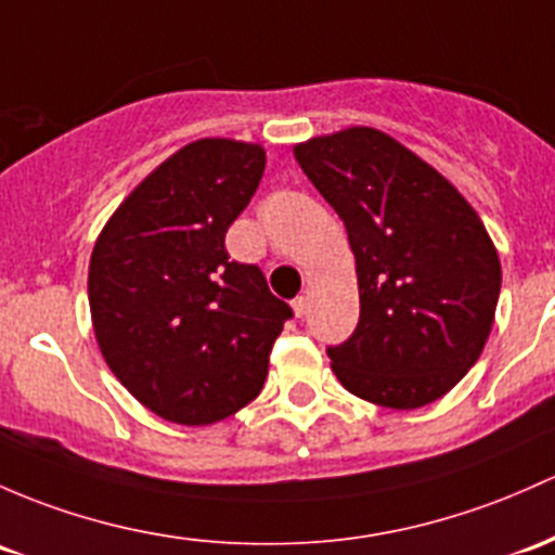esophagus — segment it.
<instances>
[{"label": "esophagus", "instance_id": "1", "mask_svg": "<svg viewBox=\"0 0 555 555\" xmlns=\"http://www.w3.org/2000/svg\"><path fill=\"white\" fill-rule=\"evenodd\" d=\"M293 311H295V317L297 319H302V317H306V311H308V300H306V297H295V300H293Z\"/></svg>", "mask_w": 555, "mask_h": 555}]
</instances>
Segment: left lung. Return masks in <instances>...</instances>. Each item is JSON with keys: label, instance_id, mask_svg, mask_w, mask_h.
<instances>
[{"label": "left lung", "instance_id": "obj_1", "mask_svg": "<svg viewBox=\"0 0 555 555\" xmlns=\"http://www.w3.org/2000/svg\"><path fill=\"white\" fill-rule=\"evenodd\" d=\"M295 159L346 223L359 324L326 348L343 388L388 410L441 399L483 351L500 258L476 209L441 172L372 127L295 145Z\"/></svg>", "mask_w": 555, "mask_h": 555}]
</instances>
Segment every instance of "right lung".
<instances>
[{"label": "right lung", "instance_id": "obj_1", "mask_svg": "<svg viewBox=\"0 0 555 555\" xmlns=\"http://www.w3.org/2000/svg\"><path fill=\"white\" fill-rule=\"evenodd\" d=\"M266 170L258 143L202 138L162 162L116 207L90 258V313L103 359L154 415L212 425L260 393L293 308L225 231Z\"/></svg>", "mask_w": 555, "mask_h": 555}]
</instances>
